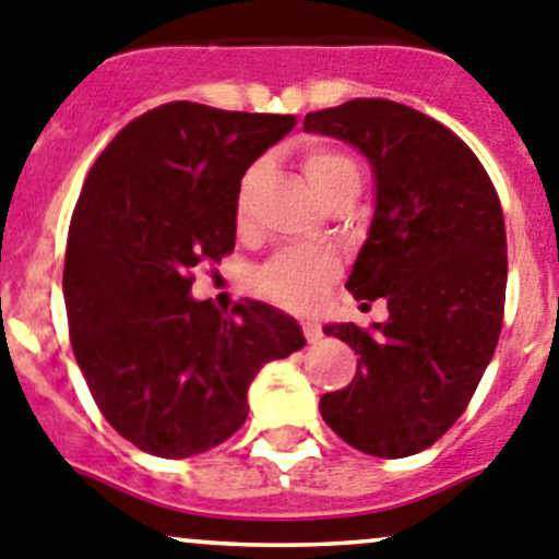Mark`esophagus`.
Here are the masks:
<instances>
[{
	"mask_svg": "<svg viewBox=\"0 0 559 559\" xmlns=\"http://www.w3.org/2000/svg\"><path fill=\"white\" fill-rule=\"evenodd\" d=\"M304 333H306V342L309 344H317L322 338L320 325H314V322H304Z\"/></svg>",
	"mask_w": 559,
	"mask_h": 559,
	"instance_id": "esophagus-1",
	"label": "esophagus"
}]
</instances>
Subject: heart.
I'll return each instance as SVG.
<instances>
[{"label": "heart", "mask_w": 559, "mask_h": 559, "mask_svg": "<svg viewBox=\"0 0 559 559\" xmlns=\"http://www.w3.org/2000/svg\"><path fill=\"white\" fill-rule=\"evenodd\" d=\"M262 168L255 165L242 179L237 195V217L239 223L248 221V203L250 190L259 179ZM304 174L309 179L311 190L322 203L342 190H358L361 187V174H358L356 162L344 156L342 151L333 148H314L306 154ZM333 275V264L328 255L320 253H281L273 262L262 270V289L273 300L289 309H306L314 300L317 292L322 289L328 278Z\"/></svg>", "instance_id": "obj_1"}]
</instances>
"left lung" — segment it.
<instances>
[{
	"instance_id": "obj_1",
	"label": "left lung",
	"mask_w": 559,
	"mask_h": 559,
	"mask_svg": "<svg viewBox=\"0 0 559 559\" xmlns=\"http://www.w3.org/2000/svg\"><path fill=\"white\" fill-rule=\"evenodd\" d=\"M304 129L367 156L372 223L344 286L389 306L372 331L322 328L358 369L322 394L320 414L358 452L416 455L455 425L497 350L508 286L497 190L457 134L405 104L353 98L309 112Z\"/></svg>"
}]
</instances>
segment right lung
Listing matches in <instances>:
<instances>
[{
	"mask_svg": "<svg viewBox=\"0 0 559 559\" xmlns=\"http://www.w3.org/2000/svg\"><path fill=\"white\" fill-rule=\"evenodd\" d=\"M295 115L192 102L148 109L87 174L66 245L71 344L104 419L156 457H192L248 419L267 361L306 344L295 317L192 297L190 270L237 239L245 170L295 129Z\"/></svg>",
	"mask_w": 559,
	"mask_h": 559,
	"instance_id": "add662e5",
	"label": "right lung"
}]
</instances>
